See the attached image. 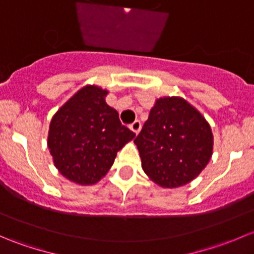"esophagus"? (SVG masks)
<instances>
[{
    "instance_id": "1",
    "label": "esophagus",
    "mask_w": 254,
    "mask_h": 254,
    "mask_svg": "<svg viewBox=\"0 0 254 254\" xmlns=\"http://www.w3.org/2000/svg\"><path fill=\"white\" fill-rule=\"evenodd\" d=\"M130 130H131V131L134 132V134L137 135L140 132V130H141V123H140L139 120L134 122L131 125H130Z\"/></svg>"
}]
</instances>
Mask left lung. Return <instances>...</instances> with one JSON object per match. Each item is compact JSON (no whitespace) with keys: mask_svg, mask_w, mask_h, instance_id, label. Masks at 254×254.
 Instances as JSON below:
<instances>
[{"mask_svg":"<svg viewBox=\"0 0 254 254\" xmlns=\"http://www.w3.org/2000/svg\"><path fill=\"white\" fill-rule=\"evenodd\" d=\"M143 172L162 188L186 186L212 156L211 127L198 109L181 97L156 99L135 139Z\"/></svg>","mask_w":254,"mask_h":254,"instance_id":"obj_1","label":"left lung"}]
</instances>
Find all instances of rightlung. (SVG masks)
Masks as SVG:
<instances>
[{
	"instance_id": "obj_1",
	"label": "right lung",
	"mask_w": 254,
	"mask_h": 254,
	"mask_svg": "<svg viewBox=\"0 0 254 254\" xmlns=\"http://www.w3.org/2000/svg\"><path fill=\"white\" fill-rule=\"evenodd\" d=\"M107 94L96 84L82 87L54 114L49 127L54 165L79 186L98 183L111 170L118 151L135 137L107 104Z\"/></svg>"
}]
</instances>
